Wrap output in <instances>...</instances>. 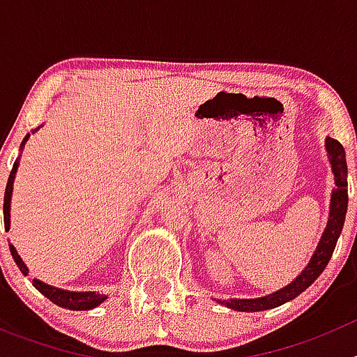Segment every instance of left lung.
<instances>
[{"instance_id": "obj_1", "label": "left lung", "mask_w": 357, "mask_h": 357, "mask_svg": "<svg viewBox=\"0 0 357 357\" xmlns=\"http://www.w3.org/2000/svg\"><path fill=\"white\" fill-rule=\"evenodd\" d=\"M327 151H329L331 166H333L334 176H336V189L333 191V198H331L329 223H327L326 232H324L320 243H318L317 252L311 257V263L305 266L304 272L296 277L291 284L272 293V295L261 296V298H234V301L227 302L220 301V304H225L227 307L238 309V311H264V309L277 307V305H282L288 301H291V298H295L296 295H301L324 272V268L327 266L331 255L334 252V247H336V241H338L340 234H342L343 222H345L347 214V204H349L345 150H343L340 141L329 137L327 139Z\"/></svg>"}]
</instances>
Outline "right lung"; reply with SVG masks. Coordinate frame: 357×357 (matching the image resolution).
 Here are the masks:
<instances>
[{"label": "right lung", "instance_id": "add662e5", "mask_svg": "<svg viewBox=\"0 0 357 357\" xmlns=\"http://www.w3.org/2000/svg\"><path fill=\"white\" fill-rule=\"evenodd\" d=\"M28 139V135L24 137V141ZM23 141V144H24ZM17 162H14V168H12L10 175H8V182H6V189H5V200H3V218H5V229L8 230L10 229V195H12V184H14V176H15V169H17ZM10 247V254L14 257L15 264L19 266V270L28 275V268L24 266L23 259L17 255V250L14 248V245H8ZM31 284L36 286L40 293H43L46 298L53 302V304L61 305V307H68L73 309V311H85V309H93L96 305L102 304L105 301L107 296L105 295H100V293H94V291H87V293H75V291H64V289H59V288H53V286L44 284L40 280L37 279H31Z\"/></svg>", "mask_w": 357, "mask_h": 357}]
</instances>
